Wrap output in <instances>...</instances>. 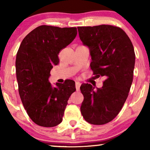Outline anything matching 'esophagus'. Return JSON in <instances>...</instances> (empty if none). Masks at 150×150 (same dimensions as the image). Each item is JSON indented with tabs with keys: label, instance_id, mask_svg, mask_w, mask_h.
<instances>
[{
	"label": "esophagus",
	"instance_id": "34e87169",
	"mask_svg": "<svg viewBox=\"0 0 150 150\" xmlns=\"http://www.w3.org/2000/svg\"><path fill=\"white\" fill-rule=\"evenodd\" d=\"M80 85H81V83H80V82H77L76 83H75V87H76V90H77V91H79V90H80Z\"/></svg>",
	"mask_w": 150,
	"mask_h": 150
}]
</instances>
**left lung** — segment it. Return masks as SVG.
Returning <instances> with one entry per match:
<instances>
[{"instance_id":"8db88e82","label":"left lung","mask_w":150,"mask_h":150,"mask_svg":"<svg viewBox=\"0 0 150 150\" xmlns=\"http://www.w3.org/2000/svg\"><path fill=\"white\" fill-rule=\"evenodd\" d=\"M77 29L89 49L93 74L106 79L101 88L89 83L80 86L84 96L81 113L91 124H106L118 114L128 96L135 62L133 46L120 27L101 25Z\"/></svg>"}]
</instances>
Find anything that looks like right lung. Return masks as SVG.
I'll return each mask as SVG.
<instances>
[{"mask_svg":"<svg viewBox=\"0 0 150 150\" xmlns=\"http://www.w3.org/2000/svg\"><path fill=\"white\" fill-rule=\"evenodd\" d=\"M76 27L42 25L24 38L17 53L15 68L18 91L27 114L42 127H54L63 120L68 100L76 90L66 80L53 87L50 72L59 63L58 53L74 40Z\"/></svg>","mask_w":150,"mask_h":150,"instance_id":"right-lung-1","label":"right lung"}]
</instances>
